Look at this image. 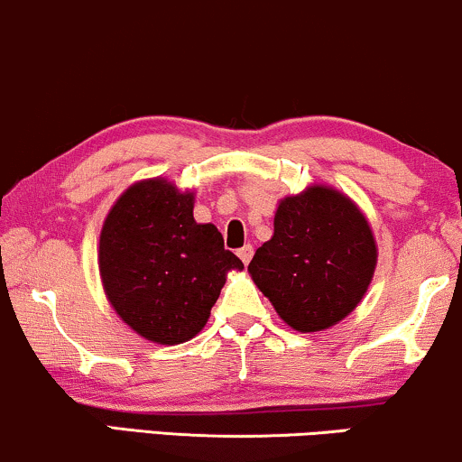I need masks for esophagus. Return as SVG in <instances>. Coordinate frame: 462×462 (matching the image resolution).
<instances>
[{
    "label": "esophagus",
    "mask_w": 462,
    "mask_h": 462,
    "mask_svg": "<svg viewBox=\"0 0 462 462\" xmlns=\"http://www.w3.org/2000/svg\"><path fill=\"white\" fill-rule=\"evenodd\" d=\"M236 255L238 258H241V262L245 266L249 264V260H251V255H254V247H251V245H245V247H241L236 251Z\"/></svg>",
    "instance_id": "34e87169"
}]
</instances>
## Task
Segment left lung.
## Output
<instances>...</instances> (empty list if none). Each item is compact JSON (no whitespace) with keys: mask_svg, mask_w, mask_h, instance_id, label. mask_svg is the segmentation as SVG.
Here are the masks:
<instances>
[{"mask_svg":"<svg viewBox=\"0 0 462 462\" xmlns=\"http://www.w3.org/2000/svg\"><path fill=\"white\" fill-rule=\"evenodd\" d=\"M377 264V245L360 208L341 191L311 185L279 202L274 232L249 274L285 324L326 330L358 307Z\"/></svg>","mask_w":462,"mask_h":462,"instance_id":"8db88e82","label":"left lung"}]
</instances>
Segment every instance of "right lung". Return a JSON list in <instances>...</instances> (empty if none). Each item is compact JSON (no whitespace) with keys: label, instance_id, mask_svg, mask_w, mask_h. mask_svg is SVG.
Listing matches in <instances>:
<instances>
[{"label":"right lung","instance_id":"1","mask_svg":"<svg viewBox=\"0 0 462 462\" xmlns=\"http://www.w3.org/2000/svg\"><path fill=\"white\" fill-rule=\"evenodd\" d=\"M97 264L106 299L124 322L160 346L189 341L208 322L230 271L213 224H196L194 191L157 177L138 180L104 219Z\"/></svg>","mask_w":462,"mask_h":462}]
</instances>
